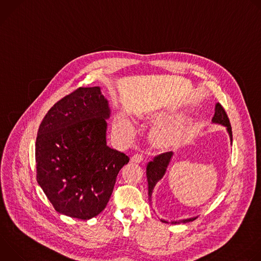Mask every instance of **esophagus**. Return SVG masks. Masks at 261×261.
Masks as SVG:
<instances>
[{
  "label": "esophagus",
  "mask_w": 261,
  "mask_h": 261,
  "mask_svg": "<svg viewBox=\"0 0 261 261\" xmlns=\"http://www.w3.org/2000/svg\"><path fill=\"white\" fill-rule=\"evenodd\" d=\"M143 161V156L140 154H136L131 157V162L132 163H141Z\"/></svg>",
  "instance_id": "34e87169"
}]
</instances>
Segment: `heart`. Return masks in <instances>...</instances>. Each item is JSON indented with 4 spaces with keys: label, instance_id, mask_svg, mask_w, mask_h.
Segmentation results:
<instances>
[{
    "label": "heart",
    "instance_id": "heart-1",
    "mask_svg": "<svg viewBox=\"0 0 261 261\" xmlns=\"http://www.w3.org/2000/svg\"><path fill=\"white\" fill-rule=\"evenodd\" d=\"M179 118L180 115L175 114H160L155 117L156 121L162 124L151 134V141L155 147L159 150L169 151L175 150L186 142L188 137L187 127H186L185 121H177ZM111 129H113L114 135L121 140L130 139L134 133L132 122L122 116L114 120Z\"/></svg>",
    "mask_w": 261,
    "mask_h": 261
}]
</instances>
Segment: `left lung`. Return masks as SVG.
Returning a JSON list of instances; mask_svg holds the SVG:
<instances>
[{
  "mask_svg": "<svg viewBox=\"0 0 261 261\" xmlns=\"http://www.w3.org/2000/svg\"><path fill=\"white\" fill-rule=\"evenodd\" d=\"M213 124H218L222 125L226 128V131L229 135L230 142L232 143V131H231V125L229 122V119L225 113L224 108H223L219 103L216 104L215 106V115L212 119ZM173 157L172 152L164 153L161 154L157 157H155L152 161H150L146 165V177H147V187H148V201H150V204H152V195L154 188L156 187L157 182L162 179V177L165 175L167 168L169 166V163ZM196 217H191L187 219H181V220H176V221H171V224H179V223H187L195 220ZM161 222L163 223H169L168 221L164 219H160Z\"/></svg>",
  "mask_w": 261,
  "mask_h": 261,
  "instance_id": "left-lung-1",
  "label": "left lung"
}]
</instances>
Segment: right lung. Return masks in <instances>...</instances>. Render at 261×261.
I'll return each instance as SVG.
<instances>
[{
	"label": "right lung",
	"mask_w": 261,
	"mask_h": 261,
	"mask_svg": "<svg viewBox=\"0 0 261 261\" xmlns=\"http://www.w3.org/2000/svg\"><path fill=\"white\" fill-rule=\"evenodd\" d=\"M109 117L99 87L77 89L44 117L36 139L37 181L58 213L89 220L105 208L129 162L107 145Z\"/></svg>",
	"instance_id": "obj_1"
}]
</instances>
